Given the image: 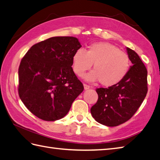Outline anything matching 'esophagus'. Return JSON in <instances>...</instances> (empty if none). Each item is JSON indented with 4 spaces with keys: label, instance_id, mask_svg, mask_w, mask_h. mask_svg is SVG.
Masks as SVG:
<instances>
[{
    "label": "esophagus",
    "instance_id": "1",
    "mask_svg": "<svg viewBox=\"0 0 160 160\" xmlns=\"http://www.w3.org/2000/svg\"><path fill=\"white\" fill-rule=\"evenodd\" d=\"M83 87H84V89H85V90H88V89H89L90 88V86H88V85H87V84H86V83L83 84Z\"/></svg>",
    "mask_w": 160,
    "mask_h": 160
}]
</instances>
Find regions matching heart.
I'll list each match as a JSON object with an SVG mask.
<instances>
[{
  "instance_id": "b5f03b06",
  "label": "heart",
  "mask_w": 160,
  "mask_h": 160,
  "mask_svg": "<svg viewBox=\"0 0 160 160\" xmlns=\"http://www.w3.org/2000/svg\"><path fill=\"white\" fill-rule=\"evenodd\" d=\"M72 68L77 76H83L93 65L94 71L87 74L89 81H99L104 86H115L124 79L130 68L128 55L108 42L90 44L85 51L78 49L72 56Z\"/></svg>"
}]
</instances>
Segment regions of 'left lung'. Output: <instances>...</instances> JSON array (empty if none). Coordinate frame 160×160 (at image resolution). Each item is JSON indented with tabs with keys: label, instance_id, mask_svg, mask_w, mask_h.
I'll use <instances>...</instances> for the list:
<instances>
[{
	"label": "left lung",
	"instance_id": "1",
	"mask_svg": "<svg viewBox=\"0 0 160 160\" xmlns=\"http://www.w3.org/2000/svg\"><path fill=\"white\" fill-rule=\"evenodd\" d=\"M133 66L121 82L107 88L96 89L98 100L90 109L97 122L107 126H117L134 115L148 92L147 70L138 54L127 48Z\"/></svg>",
	"mask_w": 160,
	"mask_h": 160
}]
</instances>
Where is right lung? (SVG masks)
<instances>
[{
	"instance_id": "obj_1",
	"label": "right lung",
	"mask_w": 160,
	"mask_h": 160,
	"mask_svg": "<svg viewBox=\"0 0 160 160\" xmlns=\"http://www.w3.org/2000/svg\"><path fill=\"white\" fill-rule=\"evenodd\" d=\"M81 47L73 37H54L30 48L18 68V94L30 111L45 121L66 116L83 85L72 68V56Z\"/></svg>"
}]
</instances>
